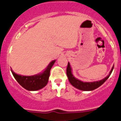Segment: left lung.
<instances>
[{"label": "left lung", "instance_id": "obj_1", "mask_svg": "<svg viewBox=\"0 0 121 121\" xmlns=\"http://www.w3.org/2000/svg\"><path fill=\"white\" fill-rule=\"evenodd\" d=\"M114 66H113L111 70L109 72V74L108 76H107L105 78L103 79L100 80V81H95V82H83L80 80L76 78H74L72 74V68H71L70 64L69 63H68V65H67V70H66V73H67V76L68 77L69 81L70 83L73 85L74 87L78 89V90H82V91H92V90H95V89L97 88L99 86H100L105 81H106L108 78H109L110 75L111 74L113 70Z\"/></svg>", "mask_w": 121, "mask_h": 121}]
</instances>
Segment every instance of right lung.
<instances>
[{
  "label": "right lung",
  "mask_w": 121,
  "mask_h": 121,
  "mask_svg": "<svg viewBox=\"0 0 121 121\" xmlns=\"http://www.w3.org/2000/svg\"><path fill=\"white\" fill-rule=\"evenodd\" d=\"M55 62V60L52 61L43 72L33 76H22L16 74L12 69L11 70L15 79L24 88L29 91H37L45 87L48 83L50 70Z\"/></svg>",
  "instance_id": "obj_1"
}]
</instances>
